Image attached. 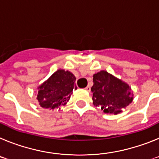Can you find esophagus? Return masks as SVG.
Segmentation results:
<instances>
[{
  "mask_svg": "<svg viewBox=\"0 0 159 159\" xmlns=\"http://www.w3.org/2000/svg\"><path fill=\"white\" fill-rule=\"evenodd\" d=\"M85 90H86V91H88V92H90V91H91V87L87 86L86 88H85Z\"/></svg>",
  "mask_w": 159,
  "mask_h": 159,
  "instance_id": "obj_1",
  "label": "esophagus"
}]
</instances>
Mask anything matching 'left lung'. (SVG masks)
<instances>
[{
    "label": "left lung",
    "instance_id": "left-lung-1",
    "mask_svg": "<svg viewBox=\"0 0 159 159\" xmlns=\"http://www.w3.org/2000/svg\"><path fill=\"white\" fill-rule=\"evenodd\" d=\"M92 100L95 106L100 107L105 113H120L133 100L130 88L106 71L93 75Z\"/></svg>",
    "mask_w": 159,
    "mask_h": 159
}]
</instances>
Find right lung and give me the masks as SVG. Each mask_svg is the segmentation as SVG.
I'll return each instance as SVG.
<instances>
[{
  "mask_svg": "<svg viewBox=\"0 0 159 159\" xmlns=\"http://www.w3.org/2000/svg\"><path fill=\"white\" fill-rule=\"evenodd\" d=\"M75 77L72 73L58 70L47 81L38 88L37 100L40 107L54 110L69 100L75 85Z\"/></svg>",
  "mask_w": 159,
  "mask_h": 159,
  "instance_id": "1",
  "label": "right lung"
}]
</instances>
